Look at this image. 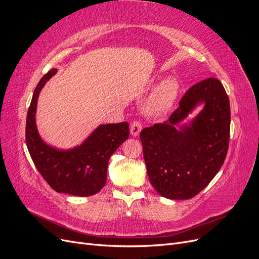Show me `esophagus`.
Instances as JSON below:
<instances>
[{
  "instance_id": "34e87169",
  "label": "esophagus",
  "mask_w": 259,
  "mask_h": 259,
  "mask_svg": "<svg viewBox=\"0 0 259 259\" xmlns=\"http://www.w3.org/2000/svg\"><path fill=\"white\" fill-rule=\"evenodd\" d=\"M142 128H143L142 123H140L139 121H134L131 124V135L134 136V137L138 136L140 131H142Z\"/></svg>"
}]
</instances>
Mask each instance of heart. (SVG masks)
Segmentation results:
<instances>
[{
  "mask_svg": "<svg viewBox=\"0 0 259 259\" xmlns=\"http://www.w3.org/2000/svg\"><path fill=\"white\" fill-rule=\"evenodd\" d=\"M179 93V85L175 79L166 77L155 85L146 103L149 114L162 116L166 114L175 105Z\"/></svg>",
  "mask_w": 259,
  "mask_h": 259,
  "instance_id": "1",
  "label": "heart"
}]
</instances>
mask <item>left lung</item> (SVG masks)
<instances>
[{"label": "left lung", "mask_w": 259, "mask_h": 259, "mask_svg": "<svg viewBox=\"0 0 259 259\" xmlns=\"http://www.w3.org/2000/svg\"><path fill=\"white\" fill-rule=\"evenodd\" d=\"M199 106L202 109L183 121ZM230 103L221 81H201L188 90L168 121L140 133L150 183L170 200L193 198L223 166L229 146Z\"/></svg>", "instance_id": "obj_1"}]
</instances>
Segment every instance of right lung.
<instances>
[{"label":"right lung","mask_w":259,"mask_h":259,"mask_svg":"<svg viewBox=\"0 0 259 259\" xmlns=\"http://www.w3.org/2000/svg\"><path fill=\"white\" fill-rule=\"evenodd\" d=\"M57 71L51 69L34 90L27 114V147L35 167L55 191L90 197L106 185L109 159L128 138V123L100 124L80 145L68 149L44 142L36 126L37 99Z\"/></svg>","instance_id":"1"}]
</instances>
